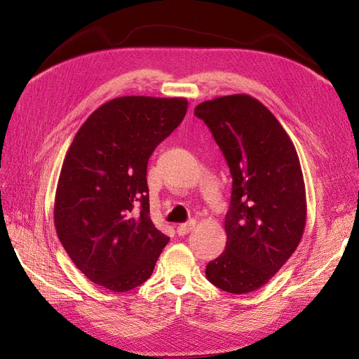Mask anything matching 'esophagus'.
<instances>
[{"label": "esophagus", "instance_id": "esophagus-1", "mask_svg": "<svg viewBox=\"0 0 359 359\" xmlns=\"http://www.w3.org/2000/svg\"><path fill=\"white\" fill-rule=\"evenodd\" d=\"M194 224H196V222H194V220H190V222H187V223H182V224H180V226L177 227V233H178L180 236L187 235V233L193 229Z\"/></svg>", "mask_w": 359, "mask_h": 359}]
</instances>
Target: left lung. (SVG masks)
Listing matches in <instances>:
<instances>
[{
  "mask_svg": "<svg viewBox=\"0 0 359 359\" xmlns=\"http://www.w3.org/2000/svg\"><path fill=\"white\" fill-rule=\"evenodd\" d=\"M194 115L211 130L232 175L226 248L206 265V278L236 295L253 292L287 262L306 227L297 149L277 118L252 95L203 102Z\"/></svg>",
  "mask_w": 359,
  "mask_h": 359,
  "instance_id": "8db88e82",
  "label": "left lung"
}]
</instances>
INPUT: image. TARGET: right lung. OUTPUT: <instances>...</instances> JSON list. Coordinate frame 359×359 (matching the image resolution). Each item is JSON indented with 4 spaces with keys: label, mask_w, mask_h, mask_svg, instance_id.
<instances>
[{
    "label": "right lung",
    "mask_w": 359,
    "mask_h": 359,
    "mask_svg": "<svg viewBox=\"0 0 359 359\" xmlns=\"http://www.w3.org/2000/svg\"><path fill=\"white\" fill-rule=\"evenodd\" d=\"M187 106L181 97H118L76 133L61 168L53 220L64 250L93 283L127 292L153 274L169 236L151 222L147 166Z\"/></svg>",
    "instance_id": "add662e5"
}]
</instances>
